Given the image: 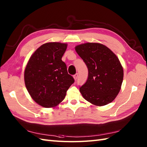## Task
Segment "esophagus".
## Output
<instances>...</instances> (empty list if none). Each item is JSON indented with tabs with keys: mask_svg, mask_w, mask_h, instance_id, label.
<instances>
[{
	"mask_svg": "<svg viewBox=\"0 0 147 147\" xmlns=\"http://www.w3.org/2000/svg\"><path fill=\"white\" fill-rule=\"evenodd\" d=\"M73 77H74V80H76L78 79V73L75 74H74V75L73 76Z\"/></svg>",
	"mask_w": 147,
	"mask_h": 147,
	"instance_id": "1",
	"label": "esophagus"
}]
</instances>
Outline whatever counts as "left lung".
Wrapping results in <instances>:
<instances>
[{"label":"left lung","mask_w":147,"mask_h":147,"mask_svg":"<svg viewBox=\"0 0 147 147\" xmlns=\"http://www.w3.org/2000/svg\"><path fill=\"white\" fill-rule=\"evenodd\" d=\"M75 50L88 70L86 82L80 88L84 98L98 106L112 102L120 91L124 75L117 56L98 43L81 44Z\"/></svg>","instance_id":"8db88e82"}]
</instances>
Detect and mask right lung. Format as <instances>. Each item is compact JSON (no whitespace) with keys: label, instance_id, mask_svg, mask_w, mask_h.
Returning <instances> with one entry per match:
<instances>
[{"label":"right lung","instance_id":"right-lung-1","mask_svg":"<svg viewBox=\"0 0 147 147\" xmlns=\"http://www.w3.org/2000/svg\"><path fill=\"white\" fill-rule=\"evenodd\" d=\"M67 44L47 43L31 56L24 71L28 92L37 104L43 107H55L63 100L67 90L74 83L62 57Z\"/></svg>","mask_w":147,"mask_h":147}]
</instances>
